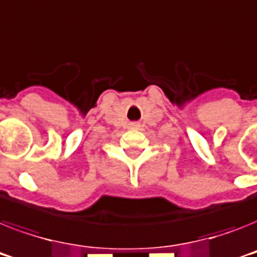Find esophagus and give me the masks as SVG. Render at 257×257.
I'll use <instances>...</instances> for the list:
<instances>
[{
	"instance_id": "1",
	"label": "esophagus",
	"mask_w": 257,
	"mask_h": 257,
	"mask_svg": "<svg viewBox=\"0 0 257 257\" xmlns=\"http://www.w3.org/2000/svg\"><path fill=\"white\" fill-rule=\"evenodd\" d=\"M131 126H132V128H139L140 125L137 124V122H133V124H131Z\"/></svg>"
}]
</instances>
